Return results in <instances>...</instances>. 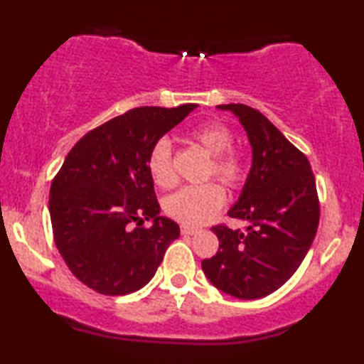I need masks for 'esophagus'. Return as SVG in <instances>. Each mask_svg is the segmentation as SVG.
<instances>
[{"label":"esophagus","mask_w":364,"mask_h":364,"mask_svg":"<svg viewBox=\"0 0 364 364\" xmlns=\"http://www.w3.org/2000/svg\"><path fill=\"white\" fill-rule=\"evenodd\" d=\"M199 231L198 228H191V226H181V234H184V235H193V234H196Z\"/></svg>","instance_id":"1"}]
</instances>
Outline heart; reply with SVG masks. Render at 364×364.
<instances>
[{"label": "heart", "instance_id": "obj_1", "mask_svg": "<svg viewBox=\"0 0 364 364\" xmlns=\"http://www.w3.org/2000/svg\"><path fill=\"white\" fill-rule=\"evenodd\" d=\"M189 140L198 143L211 163L208 176H216L229 189L239 188L247 175L242 151L232 146V133L219 122H204L188 132ZM146 168L153 183L160 188H171L176 183L173 170V148L168 138H160L148 151ZM224 189L218 183L209 181L198 186H186L166 199L165 209L173 219L188 226H199L209 221L223 206Z\"/></svg>", "mask_w": 364, "mask_h": 364}]
</instances>
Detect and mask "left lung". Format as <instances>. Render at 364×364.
I'll return each instance as SVG.
<instances>
[{
	"label": "left lung",
	"mask_w": 364,
	"mask_h": 364,
	"mask_svg": "<svg viewBox=\"0 0 364 364\" xmlns=\"http://www.w3.org/2000/svg\"><path fill=\"white\" fill-rule=\"evenodd\" d=\"M237 117L252 146V166L228 214L247 221L245 231L214 226L219 249L201 262L216 289L235 299H262L300 267L320 221L315 176L306 156L244 104L218 105Z\"/></svg>",
	"instance_id": "8db88e82"
}]
</instances>
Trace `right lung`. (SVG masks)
Listing matches in <instances>:
<instances>
[{"label":"right lung","instance_id":"right-lung-1","mask_svg":"<svg viewBox=\"0 0 364 364\" xmlns=\"http://www.w3.org/2000/svg\"><path fill=\"white\" fill-rule=\"evenodd\" d=\"M196 107L132 109L90 130L65 156L50 184V223L64 262L89 289L104 295L140 290L180 237V226L160 216L146 158ZM145 218L151 228L139 226Z\"/></svg>","mask_w":364,"mask_h":364}]
</instances>
